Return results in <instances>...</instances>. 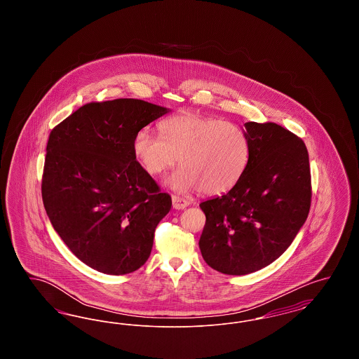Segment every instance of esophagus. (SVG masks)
Returning a JSON list of instances; mask_svg holds the SVG:
<instances>
[{
    "mask_svg": "<svg viewBox=\"0 0 359 359\" xmlns=\"http://www.w3.org/2000/svg\"><path fill=\"white\" fill-rule=\"evenodd\" d=\"M189 205L187 199L180 198V196H172V205L175 210H184Z\"/></svg>",
    "mask_w": 359,
    "mask_h": 359,
    "instance_id": "esophagus-1",
    "label": "esophagus"
}]
</instances>
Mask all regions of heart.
Returning <instances> with one entry per match:
<instances>
[{
    "label": "heart",
    "instance_id": "obj_1",
    "mask_svg": "<svg viewBox=\"0 0 359 359\" xmlns=\"http://www.w3.org/2000/svg\"><path fill=\"white\" fill-rule=\"evenodd\" d=\"M158 129L161 136L138 130L133 154L151 175H160L179 161L182 167L164 180L173 191L221 195L238 183L248 167L249 140L233 122L182 113L161 121Z\"/></svg>",
    "mask_w": 359,
    "mask_h": 359
}]
</instances>
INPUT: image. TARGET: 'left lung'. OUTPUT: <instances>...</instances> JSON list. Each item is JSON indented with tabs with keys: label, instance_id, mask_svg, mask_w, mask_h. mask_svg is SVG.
I'll use <instances>...</instances> for the list:
<instances>
[{
	"label": "left lung",
	"instance_id": "left-lung-1",
	"mask_svg": "<svg viewBox=\"0 0 359 359\" xmlns=\"http://www.w3.org/2000/svg\"><path fill=\"white\" fill-rule=\"evenodd\" d=\"M249 161L238 183L201 203L199 239L208 266L224 274L259 271L281 256L307 219L311 172L304 142L283 126L246 122Z\"/></svg>",
	"mask_w": 359,
	"mask_h": 359
}]
</instances>
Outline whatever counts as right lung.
Segmentation results:
<instances>
[{
  "mask_svg": "<svg viewBox=\"0 0 359 359\" xmlns=\"http://www.w3.org/2000/svg\"><path fill=\"white\" fill-rule=\"evenodd\" d=\"M171 110L141 100L87 103L48 138L41 183L55 231L87 266L132 273L151 256L171 210L133 154L138 130Z\"/></svg>",
  "mask_w": 359,
  "mask_h": 359,
  "instance_id": "right-lung-1",
  "label": "right lung"
}]
</instances>
